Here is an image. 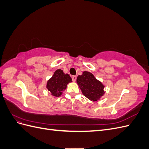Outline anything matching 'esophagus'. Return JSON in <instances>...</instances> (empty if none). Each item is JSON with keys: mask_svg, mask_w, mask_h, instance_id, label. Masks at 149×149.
Returning <instances> with one entry per match:
<instances>
[{"mask_svg": "<svg viewBox=\"0 0 149 149\" xmlns=\"http://www.w3.org/2000/svg\"><path fill=\"white\" fill-rule=\"evenodd\" d=\"M76 78H77V76H72V80H73V81H76Z\"/></svg>", "mask_w": 149, "mask_h": 149, "instance_id": "1", "label": "esophagus"}]
</instances>
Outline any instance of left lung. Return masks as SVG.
Listing matches in <instances>:
<instances>
[{
	"label": "left lung",
	"instance_id": "8db88e82",
	"mask_svg": "<svg viewBox=\"0 0 149 149\" xmlns=\"http://www.w3.org/2000/svg\"><path fill=\"white\" fill-rule=\"evenodd\" d=\"M76 82L83 94L89 100L97 101L104 94V85L89 72L84 71L81 75H79Z\"/></svg>",
	"mask_w": 149,
	"mask_h": 149
}]
</instances>
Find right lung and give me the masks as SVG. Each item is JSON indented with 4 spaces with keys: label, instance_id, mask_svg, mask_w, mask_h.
I'll use <instances>...</instances> for the list:
<instances>
[{
    "label": "right lung",
    "instance_id": "1",
    "mask_svg": "<svg viewBox=\"0 0 149 149\" xmlns=\"http://www.w3.org/2000/svg\"><path fill=\"white\" fill-rule=\"evenodd\" d=\"M72 81L68 74H65L61 70H57L47 84V88L50 91L52 95L59 97L62 91L66 88L67 84Z\"/></svg>",
    "mask_w": 149,
    "mask_h": 149
}]
</instances>
